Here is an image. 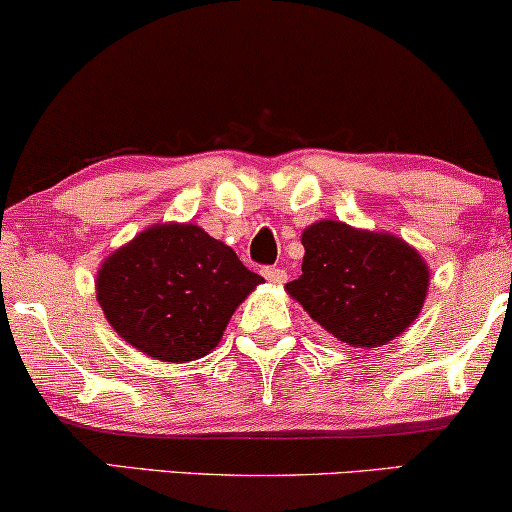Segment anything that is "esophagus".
<instances>
[{"instance_id": "esophagus-1", "label": "esophagus", "mask_w": 512, "mask_h": 512, "mask_svg": "<svg viewBox=\"0 0 512 512\" xmlns=\"http://www.w3.org/2000/svg\"><path fill=\"white\" fill-rule=\"evenodd\" d=\"M263 277L268 279L270 284H284L286 282V270L284 268H263Z\"/></svg>"}]
</instances>
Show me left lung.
Listing matches in <instances>:
<instances>
[{
    "mask_svg": "<svg viewBox=\"0 0 512 512\" xmlns=\"http://www.w3.org/2000/svg\"><path fill=\"white\" fill-rule=\"evenodd\" d=\"M303 275L286 284L317 324L352 347H380L417 319L429 265L401 237L342 221L303 230Z\"/></svg>",
    "mask_w": 512,
    "mask_h": 512,
    "instance_id": "8db88e82",
    "label": "left lung"
}]
</instances>
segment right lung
Instances as JSON below:
<instances>
[{
  "label": "right lung",
  "instance_id": "right-lung-1",
  "mask_svg": "<svg viewBox=\"0 0 512 512\" xmlns=\"http://www.w3.org/2000/svg\"><path fill=\"white\" fill-rule=\"evenodd\" d=\"M263 282L228 244L193 223H156L97 272L104 317L158 361H195L219 345L237 305Z\"/></svg>",
  "mask_w": 512,
  "mask_h": 512
}]
</instances>
